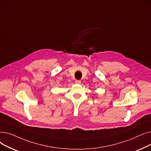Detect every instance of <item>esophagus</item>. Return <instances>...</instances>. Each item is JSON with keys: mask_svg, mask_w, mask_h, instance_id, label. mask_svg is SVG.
Masks as SVG:
<instances>
[{"mask_svg": "<svg viewBox=\"0 0 151 151\" xmlns=\"http://www.w3.org/2000/svg\"><path fill=\"white\" fill-rule=\"evenodd\" d=\"M76 84H81V81H79V80H77V81H76Z\"/></svg>", "mask_w": 151, "mask_h": 151, "instance_id": "esophagus-1", "label": "esophagus"}]
</instances>
